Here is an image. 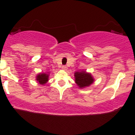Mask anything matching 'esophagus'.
<instances>
[{"instance_id": "esophagus-1", "label": "esophagus", "mask_w": 135, "mask_h": 135, "mask_svg": "<svg viewBox=\"0 0 135 135\" xmlns=\"http://www.w3.org/2000/svg\"><path fill=\"white\" fill-rule=\"evenodd\" d=\"M62 69L64 70H66L67 69V66H62Z\"/></svg>"}]
</instances>
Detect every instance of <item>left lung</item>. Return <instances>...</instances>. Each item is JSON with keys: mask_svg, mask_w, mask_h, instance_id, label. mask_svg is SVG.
I'll return each mask as SVG.
<instances>
[{"mask_svg": "<svg viewBox=\"0 0 135 135\" xmlns=\"http://www.w3.org/2000/svg\"><path fill=\"white\" fill-rule=\"evenodd\" d=\"M74 80L76 84L80 89L90 86L95 81V79L92 74L85 70L74 73Z\"/></svg>", "mask_w": 135, "mask_h": 135, "instance_id": "1", "label": "left lung"}]
</instances>
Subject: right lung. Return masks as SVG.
<instances>
[{"instance_id": "right-lung-1", "label": "right lung", "mask_w": 135, "mask_h": 135, "mask_svg": "<svg viewBox=\"0 0 135 135\" xmlns=\"http://www.w3.org/2000/svg\"><path fill=\"white\" fill-rule=\"evenodd\" d=\"M50 73H41L38 74L36 76V80L40 85H45L49 80Z\"/></svg>"}]
</instances>
